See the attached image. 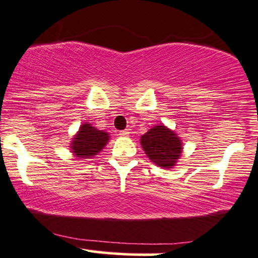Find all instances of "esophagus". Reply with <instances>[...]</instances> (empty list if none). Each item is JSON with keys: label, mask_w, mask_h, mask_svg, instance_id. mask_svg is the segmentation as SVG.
<instances>
[{"label": "esophagus", "mask_w": 258, "mask_h": 258, "mask_svg": "<svg viewBox=\"0 0 258 258\" xmlns=\"http://www.w3.org/2000/svg\"><path fill=\"white\" fill-rule=\"evenodd\" d=\"M119 135L120 136H122V137H127V136H128L130 135V131H128V130H122V131H120L119 132Z\"/></svg>", "instance_id": "obj_1"}]
</instances>
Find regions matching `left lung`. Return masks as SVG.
<instances>
[{"mask_svg": "<svg viewBox=\"0 0 258 258\" xmlns=\"http://www.w3.org/2000/svg\"><path fill=\"white\" fill-rule=\"evenodd\" d=\"M141 144L154 164L160 167L172 168L182 153V143L174 132L159 125L142 136Z\"/></svg>", "mask_w": 258, "mask_h": 258, "instance_id": "1", "label": "left lung"}]
</instances>
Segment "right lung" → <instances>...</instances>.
I'll use <instances>...</instances> for the list:
<instances>
[{
    "instance_id": "right-lung-1",
    "label": "right lung",
    "mask_w": 258,
    "mask_h": 258,
    "mask_svg": "<svg viewBox=\"0 0 258 258\" xmlns=\"http://www.w3.org/2000/svg\"><path fill=\"white\" fill-rule=\"evenodd\" d=\"M109 141V135L94 128L91 123H84L72 142V150L80 159H90L97 155Z\"/></svg>"
}]
</instances>
